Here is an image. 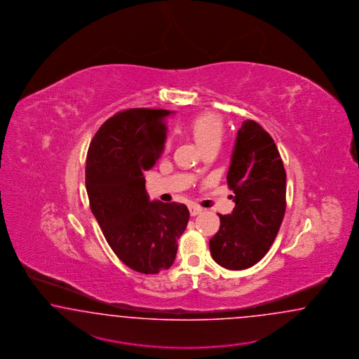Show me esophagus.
<instances>
[{
	"mask_svg": "<svg viewBox=\"0 0 359 359\" xmlns=\"http://www.w3.org/2000/svg\"><path fill=\"white\" fill-rule=\"evenodd\" d=\"M201 212H203V209H201L200 206H197V205H191V206H189V213H191L192 217L198 215Z\"/></svg>",
	"mask_w": 359,
	"mask_h": 359,
	"instance_id": "1",
	"label": "esophagus"
}]
</instances>
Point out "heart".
<instances>
[{
  "label": "heart",
  "mask_w": 359,
  "mask_h": 359,
  "mask_svg": "<svg viewBox=\"0 0 359 359\" xmlns=\"http://www.w3.org/2000/svg\"><path fill=\"white\" fill-rule=\"evenodd\" d=\"M191 135L194 137L196 144L201 150L209 146H219L223 135V124L221 117L212 112H206L203 115L194 117L189 126ZM171 146L170 140L165 144V151Z\"/></svg>",
  "instance_id": "1"
}]
</instances>
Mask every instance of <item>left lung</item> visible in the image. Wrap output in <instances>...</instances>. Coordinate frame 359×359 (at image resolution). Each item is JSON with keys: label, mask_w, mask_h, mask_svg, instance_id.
Segmentation results:
<instances>
[{"label": "left lung", "mask_w": 359, "mask_h": 359, "mask_svg": "<svg viewBox=\"0 0 359 359\" xmlns=\"http://www.w3.org/2000/svg\"><path fill=\"white\" fill-rule=\"evenodd\" d=\"M227 185L235 208L219 215L209 242L214 262L230 271L251 268L269 251L286 210V172L271 135L253 120L243 121L233 146Z\"/></svg>", "instance_id": "obj_1"}]
</instances>
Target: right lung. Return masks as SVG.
Segmentation results:
<instances>
[{
    "instance_id": "1",
    "label": "right lung",
    "mask_w": 359,
    "mask_h": 359,
    "mask_svg": "<svg viewBox=\"0 0 359 359\" xmlns=\"http://www.w3.org/2000/svg\"><path fill=\"white\" fill-rule=\"evenodd\" d=\"M167 109L130 108L99 128L86 158L90 208L107 243L133 271L156 274L175 262L189 212L184 204L150 201L144 172L165 141Z\"/></svg>"
}]
</instances>
